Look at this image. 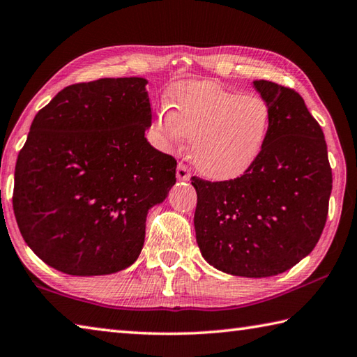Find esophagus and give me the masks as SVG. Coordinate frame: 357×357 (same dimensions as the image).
<instances>
[{
    "instance_id": "obj_1",
    "label": "esophagus",
    "mask_w": 357,
    "mask_h": 357,
    "mask_svg": "<svg viewBox=\"0 0 357 357\" xmlns=\"http://www.w3.org/2000/svg\"><path fill=\"white\" fill-rule=\"evenodd\" d=\"M176 178L179 181H189L190 179V172L184 164H179L176 168Z\"/></svg>"
}]
</instances>
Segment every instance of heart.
<instances>
[{
	"instance_id": "heart-1",
	"label": "heart",
	"mask_w": 357,
	"mask_h": 357,
	"mask_svg": "<svg viewBox=\"0 0 357 357\" xmlns=\"http://www.w3.org/2000/svg\"><path fill=\"white\" fill-rule=\"evenodd\" d=\"M168 98L170 107L160 106L151 123L154 145L170 153L192 139L190 158L207 178H238L267 145L271 109L259 96L213 81H183Z\"/></svg>"
}]
</instances>
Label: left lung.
<instances>
[{"label":"left lung","instance_id":"obj_1","mask_svg":"<svg viewBox=\"0 0 357 357\" xmlns=\"http://www.w3.org/2000/svg\"><path fill=\"white\" fill-rule=\"evenodd\" d=\"M252 86L271 109L264 151L241 178L197 190V242L212 267L228 275L284 273L315 248L325 228L333 173L325 135L294 89L271 81Z\"/></svg>","mask_w":357,"mask_h":357}]
</instances>
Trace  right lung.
Returning <instances> with one entry per match:
<instances>
[{
    "instance_id": "1",
    "label": "right lung",
    "mask_w": 357,
    "mask_h": 357,
    "mask_svg": "<svg viewBox=\"0 0 357 357\" xmlns=\"http://www.w3.org/2000/svg\"><path fill=\"white\" fill-rule=\"evenodd\" d=\"M145 77H102L61 90L37 112L18 154L14 213L24 242L73 276L132 265L148 211L176 183V160L145 137Z\"/></svg>"
}]
</instances>
